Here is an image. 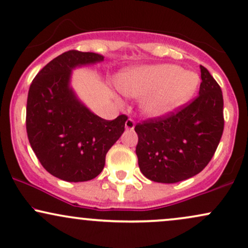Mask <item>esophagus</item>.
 Instances as JSON below:
<instances>
[{"label":"esophagus","mask_w":248,"mask_h":248,"mask_svg":"<svg viewBox=\"0 0 248 248\" xmlns=\"http://www.w3.org/2000/svg\"><path fill=\"white\" fill-rule=\"evenodd\" d=\"M124 127H126V129L128 130H133L134 127H135V122H134L133 119H127L126 124H124Z\"/></svg>","instance_id":"1"}]
</instances>
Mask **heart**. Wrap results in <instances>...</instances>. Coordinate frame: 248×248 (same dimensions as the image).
Masks as SVG:
<instances>
[{"instance_id":"1","label":"heart","mask_w":248,"mask_h":248,"mask_svg":"<svg viewBox=\"0 0 248 248\" xmlns=\"http://www.w3.org/2000/svg\"><path fill=\"white\" fill-rule=\"evenodd\" d=\"M198 85L195 72L172 64L136 67L122 75L119 81L124 94L143 96L141 109L149 118H163L176 112L192 98Z\"/></svg>"}]
</instances>
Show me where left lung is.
Here are the masks:
<instances>
[{"mask_svg": "<svg viewBox=\"0 0 248 248\" xmlns=\"http://www.w3.org/2000/svg\"><path fill=\"white\" fill-rule=\"evenodd\" d=\"M199 95L163 118L139 122L136 155L141 172L157 183L197 175L215 155L224 130L221 88L201 65Z\"/></svg>", "mask_w": 248, "mask_h": 248, "instance_id": "left-lung-1", "label": "left lung"}]
</instances>
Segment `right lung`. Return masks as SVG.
<instances>
[{
  "label": "right lung",
  "mask_w": 248,
  "mask_h": 248,
  "mask_svg": "<svg viewBox=\"0 0 248 248\" xmlns=\"http://www.w3.org/2000/svg\"><path fill=\"white\" fill-rule=\"evenodd\" d=\"M93 52L70 50L37 73L27 101V133L44 169L66 182L95 178L110 147L124 132L127 115L105 120L77 99L70 87L71 71L102 62Z\"/></svg>",
  "instance_id": "right-lung-1"
}]
</instances>
